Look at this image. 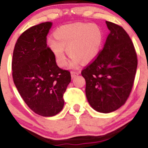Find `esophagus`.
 Returning <instances> with one entry per match:
<instances>
[{"label":"esophagus","mask_w":148,"mask_h":148,"mask_svg":"<svg viewBox=\"0 0 148 148\" xmlns=\"http://www.w3.org/2000/svg\"><path fill=\"white\" fill-rule=\"evenodd\" d=\"M80 74V72H76V71H71V78H74L76 77L77 76H78L79 74Z\"/></svg>","instance_id":"esophagus-1"}]
</instances>
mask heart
Wrapping results in <instances>:
<instances>
[{
  "label": "heart",
  "mask_w": 148,
  "mask_h": 148,
  "mask_svg": "<svg viewBox=\"0 0 148 148\" xmlns=\"http://www.w3.org/2000/svg\"><path fill=\"white\" fill-rule=\"evenodd\" d=\"M52 38H48L47 46L57 65L66 64L65 49L71 56L69 66L77 67L80 63H88L99 56L104 41V32L96 23H75L58 27Z\"/></svg>",
  "instance_id": "b5f03b06"
}]
</instances>
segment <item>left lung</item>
I'll return each mask as SVG.
<instances>
[{
	"instance_id": "8db88e82",
	"label": "left lung",
	"mask_w": 148,
	"mask_h": 148,
	"mask_svg": "<svg viewBox=\"0 0 148 148\" xmlns=\"http://www.w3.org/2000/svg\"><path fill=\"white\" fill-rule=\"evenodd\" d=\"M106 24L110 32L103 49L82 71L88 103L101 113L115 111L125 103L137 68L136 51L128 34L114 23Z\"/></svg>"
}]
</instances>
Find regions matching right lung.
<instances>
[{
    "mask_svg": "<svg viewBox=\"0 0 148 148\" xmlns=\"http://www.w3.org/2000/svg\"><path fill=\"white\" fill-rule=\"evenodd\" d=\"M52 23L26 30L16 41L12 58L14 85L29 108L43 117H52L63 108V93L71 74L56 64L47 47V35Z\"/></svg>",
    "mask_w": 148,
    "mask_h": 148,
    "instance_id": "1",
    "label": "right lung"
}]
</instances>
